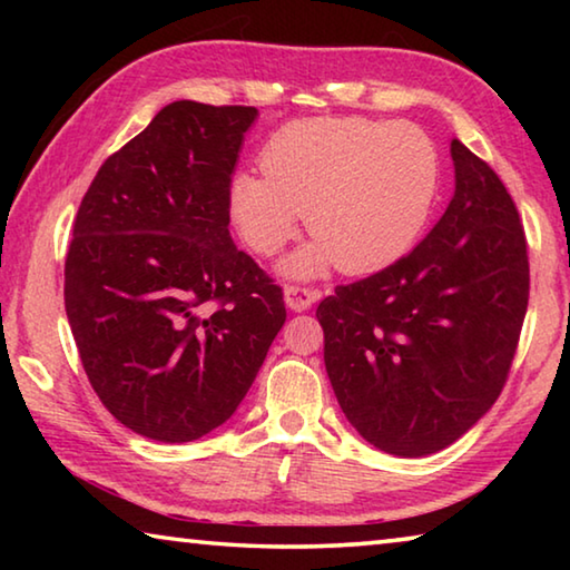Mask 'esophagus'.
I'll use <instances>...</instances> for the list:
<instances>
[{"mask_svg":"<svg viewBox=\"0 0 570 570\" xmlns=\"http://www.w3.org/2000/svg\"><path fill=\"white\" fill-rule=\"evenodd\" d=\"M284 298H286V306L292 308V312H306V308L312 306L316 298H320V294H316L314 288H306V286H286Z\"/></svg>","mask_w":570,"mask_h":570,"instance_id":"34e87169","label":"esophagus"}]
</instances>
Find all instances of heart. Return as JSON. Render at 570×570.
<instances>
[{"label":"heart","mask_w":570,"mask_h":570,"mask_svg":"<svg viewBox=\"0 0 570 570\" xmlns=\"http://www.w3.org/2000/svg\"><path fill=\"white\" fill-rule=\"evenodd\" d=\"M264 170H238L228 216L244 244L274 256L304 220L312 244L284 272L312 278L336 264L372 274L402 258L420 238L440 190V156L412 122L314 118L266 142Z\"/></svg>","instance_id":"obj_1"}]
</instances>
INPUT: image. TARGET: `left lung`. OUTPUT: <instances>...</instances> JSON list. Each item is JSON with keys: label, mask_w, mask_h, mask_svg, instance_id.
Segmentation results:
<instances>
[{"label": "left lung", "mask_w": 570, "mask_h": 570, "mask_svg": "<svg viewBox=\"0 0 570 570\" xmlns=\"http://www.w3.org/2000/svg\"><path fill=\"white\" fill-rule=\"evenodd\" d=\"M455 196L400 262L316 308L324 364L360 435L397 458L448 448L503 392L523 330V224L495 170L455 138Z\"/></svg>", "instance_id": "left-lung-1"}]
</instances>
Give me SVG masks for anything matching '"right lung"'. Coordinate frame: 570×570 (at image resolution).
I'll use <instances>...</instances> for the list:
<instances>
[{"instance_id": "add662e5", "label": "right lung", "mask_w": 570, "mask_h": 570, "mask_svg": "<svg viewBox=\"0 0 570 570\" xmlns=\"http://www.w3.org/2000/svg\"><path fill=\"white\" fill-rule=\"evenodd\" d=\"M256 115L166 105L102 163L77 210L67 320L100 402L142 438L193 442L224 424L286 322L282 286L228 234Z\"/></svg>"}]
</instances>
